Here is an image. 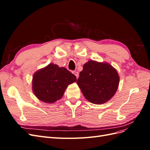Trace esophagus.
<instances>
[{
	"label": "esophagus",
	"mask_w": 150,
	"mask_h": 150,
	"mask_svg": "<svg viewBox=\"0 0 150 150\" xmlns=\"http://www.w3.org/2000/svg\"><path fill=\"white\" fill-rule=\"evenodd\" d=\"M72 73H73V74L76 76L77 78H78V77H79V73H78V72H77V71H73V72H72Z\"/></svg>",
	"instance_id": "1"
}]
</instances>
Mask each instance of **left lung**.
Returning <instances> with one entry per match:
<instances>
[{
	"mask_svg": "<svg viewBox=\"0 0 150 150\" xmlns=\"http://www.w3.org/2000/svg\"><path fill=\"white\" fill-rule=\"evenodd\" d=\"M120 77L116 70L106 62L89 61L80 72L77 84L85 98L100 104L114 96L118 88Z\"/></svg>",
	"mask_w": 150,
	"mask_h": 150,
	"instance_id": "1",
	"label": "left lung"
}]
</instances>
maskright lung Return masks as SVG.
<instances>
[{"mask_svg": "<svg viewBox=\"0 0 150 150\" xmlns=\"http://www.w3.org/2000/svg\"><path fill=\"white\" fill-rule=\"evenodd\" d=\"M76 80V77L66 68L51 63L35 72L33 90L39 100L52 103L60 99L68 85Z\"/></svg>", "mask_w": 150, "mask_h": 150, "instance_id": "1", "label": "right lung"}]
</instances>
